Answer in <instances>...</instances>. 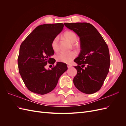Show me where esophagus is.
<instances>
[{
  "label": "esophagus",
  "mask_w": 126,
  "mask_h": 126,
  "mask_svg": "<svg viewBox=\"0 0 126 126\" xmlns=\"http://www.w3.org/2000/svg\"><path fill=\"white\" fill-rule=\"evenodd\" d=\"M67 67H68V68H70L71 67H72V65H71V64H67Z\"/></svg>",
  "instance_id": "1"
}]
</instances>
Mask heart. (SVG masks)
I'll use <instances>...</instances> for the list:
<instances>
[{
	"mask_svg": "<svg viewBox=\"0 0 126 126\" xmlns=\"http://www.w3.org/2000/svg\"><path fill=\"white\" fill-rule=\"evenodd\" d=\"M63 36L64 38L70 42L74 46H76V42L77 39V36L75 32L72 31H67L64 32ZM58 37H55L51 41V47L53 50L57 51L58 49ZM76 57V53L75 51H70L69 52H61L56 56V59L58 62L64 63H70Z\"/></svg>",
	"mask_w": 126,
	"mask_h": 126,
	"instance_id": "b5f03b06",
	"label": "heart"
}]
</instances>
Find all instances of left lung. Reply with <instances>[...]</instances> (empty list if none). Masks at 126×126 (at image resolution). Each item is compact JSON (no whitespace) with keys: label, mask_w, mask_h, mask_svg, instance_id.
I'll list each match as a JSON object with an SVG mask.
<instances>
[{"label":"left lung","mask_w":126,"mask_h":126,"mask_svg":"<svg viewBox=\"0 0 126 126\" xmlns=\"http://www.w3.org/2000/svg\"><path fill=\"white\" fill-rule=\"evenodd\" d=\"M64 25L75 32L80 38L81 50L74 60L78 64L75 66L77 74L73 80L74 85L83 93H96L101 88L109 71L110 58L108 46L96 28L89 23Z\"/></svg>","instance_id":"left-lung-1"}]
</instances>
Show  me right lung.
Segmentation results:
<instances>
[{
  "label": "right lung",
  "mask_w": 126,
  "mask_h": 126,
  "mask_svg": "<svg viewBox=\"0 0 126 126\" xmlns=\"http://www.w3.org/2000/svg\"><path fill=\"white\" fill-rule=\"evenodd\" d=\"M62 23L38 26L21 43L18 57L19 72L25 86L32 93L45 94L56 87L59 78L67 69L66 63L58 62L51 70L45 67L49 63L54 64L51 58L54 51L51 41L62 31Z\"/></svg>",
  "instance_id": "obj_1"
}]
</instances>
